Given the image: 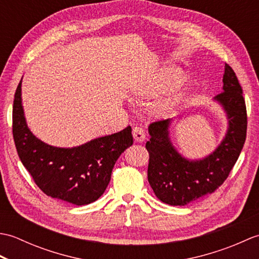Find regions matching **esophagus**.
<instances>
[{
	"mask_svg": "<svg viewBox=\"0 0 259 259\" xmlns=\"http://www.w3.org/2000/svg\"><path fill=\"white\" fill-rule=\"evenodd\" d=\"M133 136H134V139L136 142H142L146 139L145 130L140 128V126H135L133 130Z\"/></svg>",
	"mask_w": 259,
	"mask_h": 259,
	"instance_id": "1",
	"label": "esophagus"
}]
</instances>
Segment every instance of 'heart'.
Masks as SVG:
<instances>
[{
  "label": "heart",
  "instance_id": "1",
  "mask_svg": "<svg viewBox=\"0 0 259 259\" xmlns=\"http://www.w3.org/2000/svg\"><path fill=\"white\" fill-rule=\"evenodd\" d=\"M183 79V74H181L180 70L176 69L174 67H168L159 71L156 74H153L151 78L146 81L139 89H137V95L141 97H152L162 93L166 90L170 89L177 85L179 82ZM179 96L175 95L170 97L166 100H163L159 108L161 111H167L171 108L175 102L178 100Z\"/></svg>",
  "mask_w": 259,
  "mask_h": 259
}]
</instances>
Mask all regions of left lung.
I'll use <instances>...</instances> for the list:
<instances>
[{"instance_id": "1", "label": "left lung", "mask_w": 259, "mask_h": 259, "mask_svg": "<svg viewBox=\"0 0 259 259\" xmlns=\"http://www.w3.org/2000/svg\"><path fill=\"white\" fill-rule=\"evenodd\" d=\"M224 91L214 99L223 104L229 119L224 141L210 156L190 161L176 151L169 140L170 120L153 121L149 125L150 140L148 181L159 200L171 206H185L212 194L221 187L235 166L247 134V110L237 75L225 63Z\"/></svg>"}]
</instances>
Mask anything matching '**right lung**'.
I'll return each mask as SVG.
<instances>
[{
	"label": "right lung",
	"mask_w": 259,
	"mask_h": 259,
	"mask_svg": "<svg viewBox=\"0 0 259 259\" xmlns=\"http://www.w3.org/2000/svg\"><path fill=\"white\" fill-rule=\"evenodd\" d=\"M12 133L16 151L33 181L47 196L83 206L96 201L111 179L119 156L134 144L131 126L71 149L49 146L29 130L16 88Z\"/></svg>",
	"instance_id": "obj_1"
}]
</instances>
